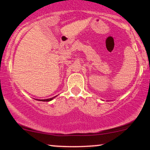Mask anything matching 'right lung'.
<instances>
[{"label":"right lung","mask_w":150,"mask_h":150,"mask_svg":"<svg viewBox=\"0 0 150 150\" xmlns=\"http://www.w3.org/2000/svg\"><path fill=\"white\" fill-rule=\"evenodd\" d=\"M55 97H52V98H50V99H40V100H39V101H51V100H52V99H54Z\"/></svg>","instance_id":"1"}]
</instances>
